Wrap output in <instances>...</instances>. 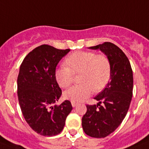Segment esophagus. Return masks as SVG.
Here are the masks:
<instances>
[{"instance_id": "34e87169", "label": "esophagus", "mask_w": 149, "mask_h": 149, "mask_svg": "<svg viewBox=\"0 0 149 149\" xmlns=\"http://www.w3.org/2000/svg\"><path fill=\"white\" fill-rule=\"evenodd\" d=\"M77 102H74V101H72V107H75L77 105Z\"/></svg>"}]
</instances>
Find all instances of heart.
Here are the masks:
<instances>
[{
	"mask_svg": "<svg viewBox=\"0 0 149 149\" xmlns=\"http://www.w3.org/2000/svg\"><path fill=\"white\" fill-rule=\"evenodd\" d=\"M65 65L55 71V78L61 88L72 84L74 74H82V84L72 86L64 93L65 98L72 101H84L94 91L103 89L110 79V62L106 55L93 52H77L66 58Z\"/></svg>",
	"mask_w": 149,
	"mask_h": 149,
	"instance_id": "heart-1",
	"label": "heart"
}]
</instances>
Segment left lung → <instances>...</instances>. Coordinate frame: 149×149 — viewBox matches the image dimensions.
Masks as SVG:
<instances>
[{
	"label": "left lung",
	"mask_w": 149,
	"mask_h": 149,
	"mask_svg": "<svg viewBox=\"0 0 149 149\" xmlns=\"http://www.w3.org/2000/svg\"><path fill=\"white\" fill-rule=\"evenodd\" d=\"M89 49H100L107 56L111 72L107 87L94 97L99 103L87 105L82 127L88 136L104 138L117 129L130 108L133 89L132 70L126 55L113 43L106 42Z\"/></svg>",
	"instance_id": "left-lung-1"
}]
</instances>
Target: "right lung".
I'll return each mask as SVG.
<instances>
[{"label": "right lung", "mask_w": 149, "mask_h": 149, "mask_svg": "<svg viewBox=\"0 0 149 149\" xmlns=\"http://www.w3.org/2000/svg\"><path fill=\"white\" fill-rule=\"evenodd\" d=\"M70 49L42 45L25 57L17 77V95L23 117L36 132L56 136L62 131L72 110L69 100L55 105L61 90L55 78V68Z\"/></svg>", "instance_id": "add662e5"}]
</instances>
